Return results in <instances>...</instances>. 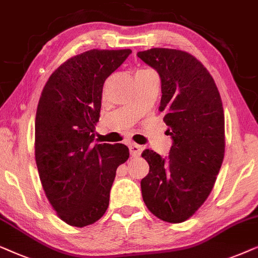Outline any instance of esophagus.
<instances>
[{"instance_id":"obj_1","label":"esophagus","mask_w":258,"mask_h":258,"mask_svg":"<svg viewBox=\"0 0 258 258\" xmlns=\"http://www.w3.org/2000/svg\"><path fill=\"white\" fill-rule=\"evenodd\" d=\"M143 147L138 144H130V153L132 157H139L142 154Z\"/></svg>"}]
</instances>
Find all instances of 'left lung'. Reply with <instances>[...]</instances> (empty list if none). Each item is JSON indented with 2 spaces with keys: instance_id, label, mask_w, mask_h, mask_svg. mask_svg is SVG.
Instances as JSON below:
<instances>
[{
  "instance_id": "left-lung-1",
  "label": "left lung",
  "mask_w": 258,
  "mask_h": 258,
  "mask_svg": "<svg viewBox=\"0 0 258 258\" xmlns=\"http://www.w3.org/2000/svg\"><path fill=\"white\" fill-rule=\"evenodd\" d=\"M138 57L158 72L159 111L172 138L169 158L145 150L150 165L140 186L144 203L169 223L186 221L203 205L221 170L225 150L224 111L211 74L186 51L152 48Z\"/></svg>"
}]
</instances>
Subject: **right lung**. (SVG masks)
Segmentation results:
<instances>
[{
  "label": "right lung",
  "mask_w": 258,
  "mask_h": 258,
  "mask_svg": "<svg viewBox=\"0 0 258 258\" xmlns=\"http://www.w3.org/2000/svg\"><path fill=\"white\" fill-rule=\"evenodd\" d=\"M131 49H91L53 72L41 93L35 118V160L46 197L72 226H87L107 210L123 144H93L104 82Z\"/></svg>",
  "instance_id": "1"
}]
</instances>
